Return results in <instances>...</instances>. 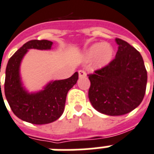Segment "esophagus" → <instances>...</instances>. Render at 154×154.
<instances>
[{
	"mask_svg": "<svg viewBox=\"0 0 154 154\" xmlns=\"http://www.w3.org/2000/svg\"><path fill=\"white\" fill-rule=\"evenodd\" d=\"M78 73H79V77H86V72L84 70H79Z\"/></svg>",
	"mask_w": 154,
	"mask_h": 154,
	"instance_id": "obj_1",
	"label": "esophagus"
}]
</instances>
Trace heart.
Returning <instances> with one entry per match:
<instances>
[{"mask_svg":"<svg viewBox=\"0 0 154 154\" xmlns=\"http://www.w3.org/2000/svg\"><path fill=\"white\" fill-rule=\"evenodd\" d=\"M85 57L87 60L94 59L95 64L100 68L106 67L112 62L114 57V48L108 42L94 43L85 52Z\"/></svg>","mask_w":154,"mask_h":154,"instance_id":"1","label":"heart"}]
</instances>
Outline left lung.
I'll return each instance as SVG.
<instances>
[{
    "instance_id": "left-lung-1",
    "label": "left lung",
    "mask_w": 154,
    "mask_h": 154,
    "mask_svg": "<svg viewBox=\"0 0 154 154\" xmlns=\"http://www.w3.org/2000/svg\"><path fill=\"white\" fill-rule=\"evenodd\" d=\"M118 50L109 65L89 75V100L98 112L120 116L131 112L144 99L147 71L140 53L116 38Z\"/></svg>"
}]
</instances>
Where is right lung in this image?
Returning <instances> with one entry per match:
<instances>
[{"instance_id":"obj_1","label":"right lung","mask_w":154,"mask_h":154,"mask_svg":"<svg viewBox=\"0 0 154 154\" xmlns=\"http://www.w3.org/2000/svg\"><path fill=\"white\" fill-rule=\"evenodd\" d=\"M52 45L47 40L29 41L12 55L5 69V94L12 111L21 120L36 125L51 123L61 117L68 91L78 80L76 72L67 79L51 81L39 91L29 92L25 88L20 75L23 57L30 49L47 51Z\"/></svg>"}]
</instances>
